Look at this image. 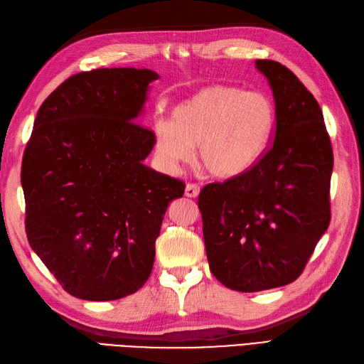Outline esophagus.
Instances as JSON below:
<instances>
[{
  "label": "esophagus",
  "instance_id": "esophagus-1",
  "mask_svg": "<svg viewBox=\"0 0 364 364\" xmlns=\"http://www.w3.org/2000/svg\"><path fill=\"white\" fill-rule=\"evenodd\" d=\"M199 191H200V188H199V185H196V183H188L185 186V196L186 198H198L199 196Z\"/></svg>",
  "mask_w": 364,
  "mask_h": 364
}]
</instances>
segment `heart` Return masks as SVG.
<instances>
[{"instance_id":"1","label":"heart","mask_w":364,"mask_h":364,"mask_svg":"<svg viewBox=\"0 0 364 364\" xmlns=\"http://www.w3.org/2000/svg\"><path fill=\"white\" fill-rule=\"evenodd\" d=\"M276 125L277 110L268 95L214 84L181 101L171 119L156 117L154 153L176 168L191 159L198 144L202 168L215 179L230 181L260 162Z\"/></svg>"}]
</instances>
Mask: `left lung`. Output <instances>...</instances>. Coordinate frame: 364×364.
Listing matches in <instances>:
<instances>
[{
    "label": "left lung",
    "mask_w": 364,
    "mask_h": 364,
    "mask_svg": "<svg viewBox=\"0 0 364 364\" xmlns=\"http://www.w3.org/2000/svg\"><path fill=\"white\" fill-rule=\"evenodd\" d=\"M255 67L276 102L274 139L251 171L208 183L198 199L213 276L240 292L296 280L331 220L333 156L320 105L280 63Z\"/></svg>",
    "instance_id": "left-lung-1"
}]
</instances>
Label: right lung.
Here are the masks:
<instances>
[{
    "label": "right lung",
    "instance_id": "right-lung-1",
    "mask_svg": "<svg viewBox=\"0 0 364 364\" xmlns=\"http://www.w3.org/2000/svg\"><path fill=\"white\" fill-rule=\"evenodd\" d=\"M158 77L130 67L77 73L35 117L21 166L27 240L77 299L142 288L165 211L183 196L182 181L144 164L154 137L137 121Z\"/></svg>",
    "mask_w": 364,
    "mask_h": 364
}]
</instances>
